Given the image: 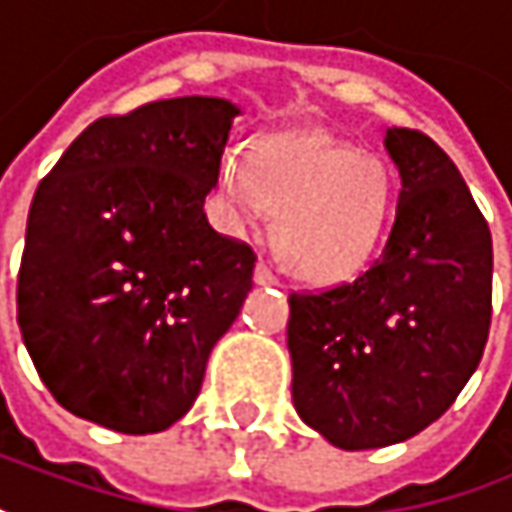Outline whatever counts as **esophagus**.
<instances>
[{
	"instance_id": "obj_1",
	"label": "esophagus",
	"mask_w": 512,
	"mask_h": 512,
	"mask_svg": "<svg viewBox=\"0 0 512 512\" xmlns=\"http://www.w3.org/2000/svg\"><path fill=\"white\" fill-rule=\"evenodd\" d=\"M253 279H256V285H276V282H279V279H276V273L270 270V265L265 262V259H259V262H256Z\"/></svg>"
}]
</instances>
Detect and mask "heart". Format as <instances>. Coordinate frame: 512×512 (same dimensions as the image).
I'll return each mask as SVG.
<instances>
[{"label":"heart","mask_w":512,"mask_h":512,"mask_svg":"<svg viewBox=\"0 0 512 512\" xmlns=\"http://www.w3.org/2000/svg\"><path fill=\"white\" fill-rule=\"evenodd\" d=\"M218 190L236 230L273 213L282 265L308 282H340L369 262L392 213V178L380 158L351 143L291 132L253 155L227 152Z\"/></svg>","instance_id":"b5f03b06"}]
</instances>
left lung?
I'll list each match as a JSON object with an SVG mask.
<instances>
[{
	"mask_svg": "<svg viewBox=\"0 0 512 512\" xmlns=\"http://www.w3.org/2000/svg\"><path fill=\"white\" fill-rule=\"evenodd\" d=\"M386 149L403 190L380 259L288 296L296 412L340 449L400 444L438 421L493 317V239L458 167L418 129H389Z\"/></svg>",
	"mask_w": 512,
	"mask_h": 512,
	"instance_id": "8db88e82",
	"label": "left lung"
}]
</instances>
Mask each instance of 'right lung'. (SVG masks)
<instances>
[{
	"instance_id": "obj_1",
	"label": "right lung",
	"mask_w": 512,
	"mask_h": 512,
	"mask_svg": "<svg viewBox=\"0 0 512 512\" xmlns=\"http://www.w3.org/2000/svg\"><path fill=\"white\" fill-rule=\"evenodd\" d=\"M236 115L221 97H175L100 117L39 181L16 320L71 415L146 435L195 403L256 268L204 213Z\"/></svg>"
}]
</instances>
